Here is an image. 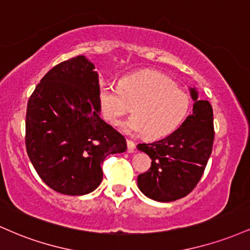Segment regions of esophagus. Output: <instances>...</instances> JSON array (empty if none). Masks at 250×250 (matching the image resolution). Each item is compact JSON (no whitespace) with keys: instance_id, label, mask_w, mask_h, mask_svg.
<instances>
[{"instance_id":"obj_1","label":"esophagus","mask_w":250,"mask_h":250,"mask_svg":"<svg viewBox=\"0 0 250 250\" xmlns=\"http://www.w3.org/2000/svg\"><path fill=\"white\" fill-rule=\"evenodd\" d=\"M135 147H136V146H135V143L131 141V140H127V149L129 153H134Z\"/></svg>"}]
</instances>
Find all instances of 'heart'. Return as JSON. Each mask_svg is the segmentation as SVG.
Returning a JSON list of instances; mask_svg holds the SVG:
<instances>
[{
	"mask_svg": "<svg viewBox=\"0 0 250 250\" xmlns=\"http://www.w3.org/2000/svg\"><path fill=\"white\" fill-rule=\"evenodd\" d=\"M103 119L117 125L122 116L134 115L123 122L125 133L161 139L171 134L185 120L190 105L188 94L161 73L145 70L125 76L117 85L105 83L99 90Z\"/></svg>",
	"mask_w": 250,
	"mask_h": 250,
	"instance_id": "b5f03b06",
	"label": "heart"
}]
</instances>
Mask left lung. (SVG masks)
<instances>
[{
  "label": "left lung",
  "mask_w": 250,
  "mask_h": 250,
  "mask_svg": "<svg viewBox=\"0 0 250 250\" xmlns=\"http://www.w3.org/2000/svg\"><path fill=\"white\" fill-rule=\"evenodd\" d=\"M194 100L193 114L174 133L151 143H140L137 149L151 159L146 173L137 176V186L149 199L170 202L187 196L201 180L214 142L213 108L208 101Z\"/></svg>",
  "instance_id": "left-lung-1"
}]
</instances>
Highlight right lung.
Masks as SVG:
<instances>
[{
    "label": "right lung",
    "mask_w": 250,
    "mask_h": 250,
    "mask_svg": "<svg viewBox=\"0 0 250 250\" xmlns=\"http://www.w3.org/2000/svg\"><path fill=\"white\" fill-rule=\"evenodd\" d=\"M94 69L82 55L61 62L43 76L27 105L28 156L48 187L71 196L95 190L105 157L127 149L125 137L100 117Z\"/></svg>",
    "instance_id": "obj_1"
}]
</instances>
